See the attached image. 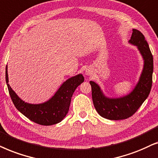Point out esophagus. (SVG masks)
<instances>
[{"label": "esophagus", "mask_w": 158, "mask_h": 158, "mask_svg": "<svg viewBox=\"0 0 158 158\" xmlns=\"http://www.w3.org/2000/svg\"><path fill=\"white\" fill-rule=\"evenodd\" d=\"M86 73H87V75H89V74H90V73L89 72V71H86Z\"/></svg>", "instance_id": "1"}]
</instances>
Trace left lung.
Returning a JSON list of instances; mask_svg holds the SVG:
<instances>
[{
    "mask_svg": "<svg viewBox=\"0 0 158 158\" xmlns=\"http://www.w3.org/2000/svg\"><path fill=\"white\" fill-rule=\"evenodd\" d=\"M129 43L137 46L144 60L139 81L133 91L127 96L110 99L102 94L99 86L90 81L92 98L99 115L109 120H123L135 113L148 98L152 85L153 56L144 36L140 31L133 29Z\"/></svg>",
    "mask_w": 158,
    "mask_h": 158,
    "instance_id": "obj_1",
    "label": "left lung"
}]
</instances>
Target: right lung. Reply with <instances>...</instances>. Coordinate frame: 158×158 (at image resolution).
<instances>
[{"label":"right lung","mask_w":158,"mask_h":158,"mask_svg":"<svg viewBox=\"0 0 158 158\" xmlns=\"http://www.w3.org/2000/svg\"><path fill=\"white\" fill-rule=\"evenodd\" d=\"M84 80L85 78L81 74L71 77L63 84L55 95L47 102L37 105L29 104L21 100L10 87L7 66L6 68V81L14 105L27 118L43 126L56 124L64 118L68 113L73 92Z\"/></svg>","instance_id":"1"}]
</instances>
